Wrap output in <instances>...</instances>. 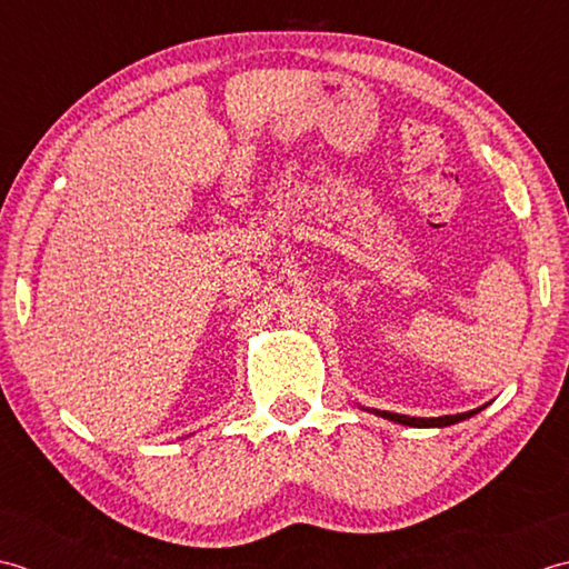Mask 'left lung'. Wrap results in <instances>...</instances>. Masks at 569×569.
Here are the masks:
<instances>
[{
  "label": "left lung",
  "instance_id": "left-lung-1",
  "mask_svg": "<svg viewBox=\"0 0 569 569\" xmlns=\"http://www.w3.org/2000/svg\"><path fill=\"white\" fill-rule=\"evenodd\" d=\"M373 412L382 420H390V422H398V425H408V427H449V425H457L461 420H469L471 415L481 412L483 408H477L471 412H461V415H442V417H410V415H398V412H388V410H370V408H361Z\"/></svg>",
  "mask_w": 569,
  "mask_h": 569
}]
</instances>
